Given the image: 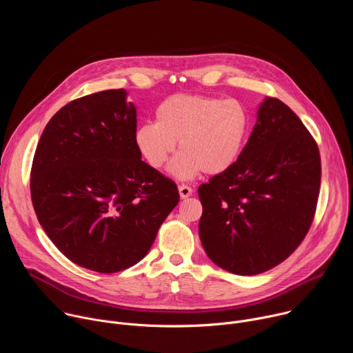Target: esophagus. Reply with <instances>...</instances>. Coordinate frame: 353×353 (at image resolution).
<instances>
[{
	"instance_id": "esophagus-1",
	"label": "esophagus",
	"mask_w": 353,
	"mask_h": 353,
	"mask_svg": "<svg viewBox=\"0 0 353 353\" xmlns=\"http://www.w3.org/2000/svg\"><path fill=\"white\" fill-rule=\"evenodd\" d=\"M179 194H180V198H188L191 194H192V188L187 184H181L179 185Z\"/></svg>"
}]
</instances>
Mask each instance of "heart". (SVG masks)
Segmentation results:
<instances>
[{"mask_svg": "<svg viewBox=\"0 0 353 353\" xmlns=\"http://www.w3.org/2000/svg\"><path fill=\"white\" fill-rule=\"evenodd\" d=\"M157 123H143L134 134L135 145L154 169L163 168L179 142L170 172L191 179L201 170L216 176L240 158L250 134V114L234 99L173 94L155 112Z\"/></svg>", "mask_w": 353, "mask_h": 353, "instance_id": "b5f03b06", "label": "heart"}]
</instances>
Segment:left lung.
Masks as SVG:
<instances>
[{
	"label": "left lung",
	"mask_w": 353,
	"mask_h": 353,
	"mask_svg": "<svg viewBox=\"0 0 353 353\" xmlns=\"http://www.w3.org/2000/svg\"><path fill=\"white\" fill-rule=\"evenodd\" d=\"M320 181L316 141L290 108L265 97L237 162L198 188L210 260L237 275L281 264L310 229Z\"/></svg>",
	"instance_id": "1"
}]
</instances>
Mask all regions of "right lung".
<instances>
[{
	"mask_svg": "<svg viewBox=\"0 0 353 353\" xmlns=\"http://www.w3.org/2000/svg\"><path fill=\"white\" fill-rule=\"evenodd\" d=\"M125 89L72 100L46 125L30 173L48 239L79 267L112 274L141 261L179 204L176 184L141 158Z\"/></svg>",
	"mask_w": 353,
	"mask_h": 353,
	"instance_id": "add662e5",
	"label": "right lung"
}]
</instances>
